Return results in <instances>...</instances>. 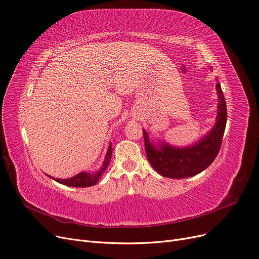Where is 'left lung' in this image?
Instances as JSON below:
<instances>
[{"instance_id": "8db88e82", "label": "left lung", "mask_w": 259, "mask_h": 259, "mask_svg": "<svg viewBox=\"0 0 259 259\" xmlns=\"http://www.w3.org/2000/svg\"><path fill=\"white\" fill-rule=\"evenodd\" d=\"M218 94V114L213 128L196 144L184 148L174 147L168 144L153 145L148 134L143 129L146 155L154 170L161 176L171 179L193 177L213 162L220 150L222 138L227 125V104L219 82L216 84Z\"/></svg>"}]
</instances>
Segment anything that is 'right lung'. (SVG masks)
<instances>
[{"label":"right lung","mask_w":259,"mask_h":259,"mask_svg":"<svg viewBox=\"0 0 259 259\" xmlns=\"http://www.w3.org/2000/svg\"><path fill=\"white\" fill-rule=\"evenodd\" d=\"M111 155H112V146L110 144L108 151H107V154H106V157H105V161H104L102 167H100L97 171H95V172L82 171V172L78 174V175H76V176H74L70 179H56V178H52L50 176L49 177L52 178L53 180H55V181H57L58 183L66 185V186H72V187L93 186L98 182L100 176H102L104 174V171L107 169V167L109 166V163H110V160H111Z\"/></svg>","instance_id":"obj_1"}]
</instances>
